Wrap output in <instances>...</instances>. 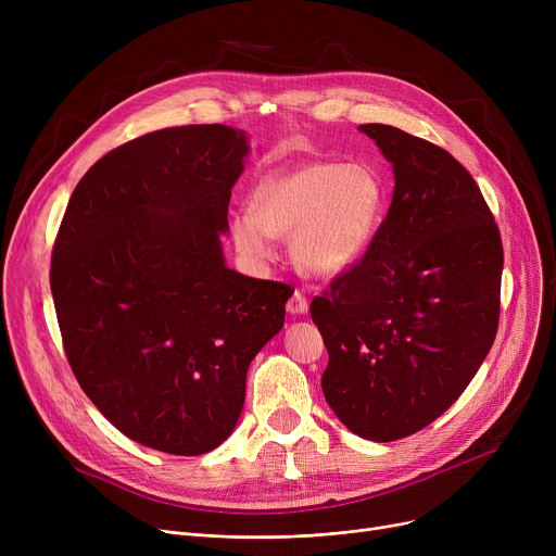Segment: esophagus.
Wrapping results in <instances>:
<instances>
[{"label":"esophagus","instance_id":"esophagus-1","mask_svg":"<svg viewBox=\"0 0 556 556\" xmlns=\"http://www.w3.org/2000/svg\"><path fill=\"white\" fill-rule=\"evenodd\" d=\"M306 311H308L306 295L302 293V290H295L293 298L288 300V313H290V315H304Z\"/></svg>","mask_w":556,"mask_h":556}]
</instances>
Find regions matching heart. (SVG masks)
Instances as JSON below:
<instances>
[{"label": "heart", "mask_w": 556, "mask_h": 556, "mask_svg": "<svg viewBox=\"0 0 556 556\" xmlns=\"http://www.w3.org/2000/svg\"><path fill=\"white\" fill-rule=\"evenodd\" d=\"M388 210V189L367 164L306 162L252 187L250 212L231 218V239L250 261L273 256L270 237L293 239L302 275L336 279L356 268Z\"/></svg>", "instance_id": "heart-1"}]
</instances>
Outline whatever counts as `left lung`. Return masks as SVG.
Masks as SVG:
<instances>
[{
    "label": "left lung",
    "mask_w": 556,
    "mask_h": 556,
    "mask_svg": "<svg viewBox=\"0 0 556 556\" xmlns=\"http://www.w3.org/2000/svg\"><path fill=\"white\" fill-rule=\"evenodd\" d=\"M394 170L371 248L311 304L329 365L323 392L369 442H394L442 417L498 331L503 241L451 153L394 126H361Z\"/></svg>",
    "instance_id": "8db88e82"
}]
</instances>
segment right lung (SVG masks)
Segmentation results:
<instances>
[{
    "label": "right lung",
    "instance_id": "add662e5",
    "mask_svg": "<svg viewBox=\"0 0 556 556\" xmlns=\"http://www.w3.org/2000/svg\"><path fill=\"white\" fill-rule=\"evenodd\" d=\"M248 153V135L223 124L137 137L83 175L58 229L51 295L67 361L141 446H220L252 358L283 327L290 286L231 270L223 254Z\"/></svg>",
    "mask_w": 556,
    "mask_h": 556
}]
</instances>
